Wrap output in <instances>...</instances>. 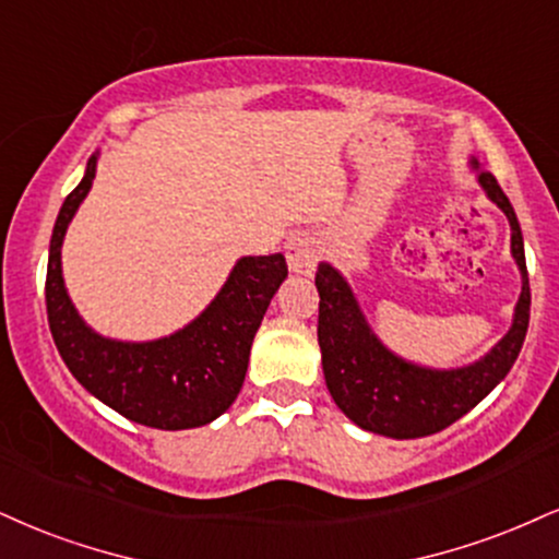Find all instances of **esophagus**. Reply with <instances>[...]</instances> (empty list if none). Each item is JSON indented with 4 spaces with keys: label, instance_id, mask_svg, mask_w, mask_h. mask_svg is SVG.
I'll return each mask as SVG.
<instances>
[{
    "label": "esophagus",
    "instance_id": "1",
    "mask_svg": "<svg viewBox=\"0 0 559 559\" xmlns=\"http://www.w3.org/2000/svg\"><path fill=\"white\" fill-rule=\"evenodd\" d=\"M285 253H287V266H290L293 272L308 274L313 272L316 264H319L321 246L311 233H295V236L287 238Z\"/></svg>",
    "mask_w": 559,
    "mask_h": 559
}]
</instances>
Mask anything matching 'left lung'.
I'll list each match as a JSON object with an SVG mask.
<instances>
[{
	"mask_svg": "<svg viewBox=\"0 0 559 559\" xmlns=\"http://www.w3.org/2000/svg\"><path fill=\"white\" fill-rule=\"evenodd\" d=\"M477 170L485 194L506 212L511 223V253L521 269V298L515 302L508 334L481 360L453 370L423 368L396 357L370 332L347 280L326 261L316 272L319 287V344L326 389L336 406L357 427L378 436L409 440L445 430L498 385L519 357L528 329L532 290H528L526 257H523L521 225L498 178Z\"/></svg>",
	"mask_w": 559,
	"mask_h": 559,
	"instance_id": "1",
	"label": "left lung"
}]
</instances>
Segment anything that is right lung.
<instances>
[{
	"instance_id": "add662e5",
	"label": "right lung",
	"mask_w": 559,
	"mask_h": 559,
	"mask_svg": "<svg viewBox=\"0 0 559 559\" xmlns=\"http://www.w3.org/2000/svg\"><path fill=\"white\" fill-rule=\"evenodd\" d=\"M95 163L98 155L61 204L48 246L46 311L53 344L69 373L132 423L157 430L202 427L236 402L253 336L287 277L285 257L238 259L217 298L176 334L153 342L106 340L80 319L61 277V243L93 186Z\"/></svg>"
}]
</instances>
